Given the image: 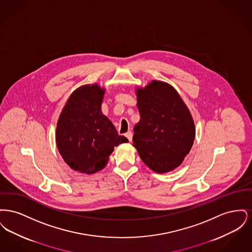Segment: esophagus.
<instances>
[{
  "label": "esophagus",
  "mask_w": 252,
  "mask_h": 252,
  "mask_svg": "<svg viewBox=\"0 0 252 252\" xmlns=\"http://www.w3.org/2000/svg\"><path fill=\"white\" fill-rule=\"evenodd\" d=\"M125 136L127 138V140L129 141V142H131L132 141V137H133V133L131 131H127L126 134H125Z\"/></svg>",
  "instance_id": "obj_1"
}]
</instances>
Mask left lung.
<instances>
[{
	"label": "left lung",
	"mask_w": 252,
	"mask_h": 252,
	"mask_svg": "<svg viewBox=\"0 0 252 252\" xmlns=\"http://www.w3.org/2000/svg\"><path fill=\"white\" fill-rule=\"evenodd\" d=\"M136 95L141 120L133 128V145L142 160L158 174L179 167L195 136L190 110L178 92L162 81L137 88Z\"/></svg>",
	"instance_id": "1"
}]
</instances>
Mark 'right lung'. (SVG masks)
Instances as JSON below:
<instances>
[{"mask_svg":"<svg viewBox=\"0 0 252 252\" xmlns=\"http://www.w3.org/2000/svg\"><path fill=\"white\" fill-rule=\"evenodd\" d=\"M105 89L84 85L69 97L56 130L57 146L74 171L94 174L107 165L114 147L128 140L118 134L101 110Z\"/></svg>","mask_w":252,"mask_h":252,"instance_id":"obj_1","label":"right lung"}]
</instances>
